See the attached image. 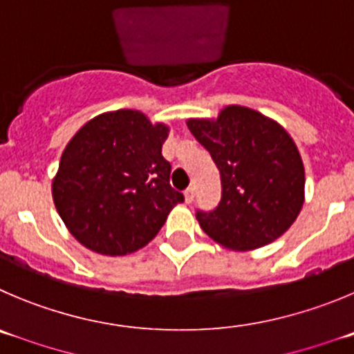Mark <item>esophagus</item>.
<instances>
[{
  "instance_id": "esophagus-1",
  "label": "esophagus",
  "mask_w": 354,
  "mask_h": 354,
  "mask_svg": "<svg viewBox=\"0 0 354 354\" xmlns=\"http://www.w3.org/2000/svg\"><path fill=\"white\" fill-rule=\"evenodd\" d=\"M194 199H196V188L188 187L187 190H185V201L190 204V203H194Z\"/></svg>"
}]
</instances>
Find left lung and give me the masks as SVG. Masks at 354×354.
I'll return each instance as SVG.
<instances>
[{
	"label": "left lung",
	"mask_w": 354,
	"mask_h": 354,
	"mask_svg": "<svg viewBox=\"0 0 354 354\" xmlns=\"http://www.w3.org/2000/svg\"><path fill=\"white\" fill-rule=\"evenodd\" d=\"M220 169L222 199L197 209L201 229L234 250L266 246L290 229L304 204V164L288 132L266 115L227 106L216 120L187 122Z\"/></svg>",
	"instance_id": "obj_1"
}]
</instances>
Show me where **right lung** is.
I'll use <instances>...</instances> for the list:
<instances>
[{"label": "right lung", "instance_id": "right-lung-1", "mask_svg": "<svg viewBox=\"0 0 354 354\" xmlns=\"http://www.w3.org/2000/svg\"><path fill=\"white\" fill-rule=\"evenodd\" d=\"M167 127L134 110L92 118L64 148L52 196L62 222L85 248L127 255L150 243L183 194L162 157Z\"/></svg>", "mask_w": 354, "mask_h": 354}]
</instances>
